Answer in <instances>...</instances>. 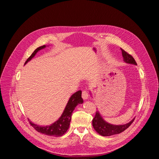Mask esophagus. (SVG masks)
Instances as JSON below:
<instances>
[{"mask_svg":"<svg viewBox=\"0 0 159 159\" xmlns=\"http://www.w3.org/2000/svg\"><path fill=\"white\" fill-rule=\"evenodd\" d=\"M89 98V94L88 93L87 91L85 90H84L82 91V98L84 99V100H87Z\"/></svg>","mask_w":159,"mask_h":159,"instance_id":"1","label":"esophagus"}]
</instances>
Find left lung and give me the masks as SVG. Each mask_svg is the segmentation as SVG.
<instances>
[{"instance_id":"8db88e82","label":"left lung","mask_w":159,"mask_h":159,"mask_svg":"<svg viewBox=\"0 0 159 159\" xmlns=\"http://www.w3.org/2000/svg\"><path fill=\"white\" fill-rule=\"evenodd\" d=\"M121 50L122 52L123 61L125 63L137 65L135 60H134V59L131 55L129 54L127 52H126L122 48H121ZM90 93L91 95V92ZM134 119V118H133L131 121L124 125H112L105 121L102 115H101L99 111H97L95 117L93 119L92 125L95 131H97V133L101 134L102 136L106 137L122 133L131 125V123L133 122Z\"/></svg>"}]
</instances>
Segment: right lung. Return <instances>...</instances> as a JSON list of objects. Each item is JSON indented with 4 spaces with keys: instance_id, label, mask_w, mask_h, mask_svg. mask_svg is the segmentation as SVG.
Wrapping results in <instances>:
<instances>
[{
    "instance_id": "obj_1",
    "label": "right lung",
    "mask_w": 159,
    "mask_h": 159,
    "mask_svg": "<svg viewBox=\"0 0 159 159\" xmlns=\"http://www.w3.org/2000/svg\"><path fill=\"white\" fill-rule=\"evenodd\" d=\"M46 47V46L44 45L36 48L34 51L32 55L27 59L25 65L26 64L28 61H30L33 57L35 56L38 52L45 48ZM83 102L84 100L82 98H81V91L79 90L77 91V92L74 93L73 95H71L63 113L61 115L60 118L54 123L49 125L40 126L38 125L37 124H34L32 123L31 121H30V119L28 120H29V122L31 125L34 128L36 129V131H37L38 132L46 134V135L48 136L61 137L64 134H65L66 132L68 131V129H69L72 112H73V111L75 109V107L78 104L83 103Z\"/></svg>"
}]
</instances>
